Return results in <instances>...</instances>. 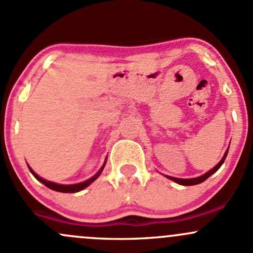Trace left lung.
I'll list each match as a JSON object with an SVG mask.
<instances>
[{"mask_svg":"<svg viewBox=\"0 0 253 253\" xmlns=\"http://www.w3.org/2000/svg\"><path fill=\"white\" fill-rule=\"evenodd\" d=\"M227 154H228V149H227V151H226V154L223 155V157H222V160L220 161V162L217 163V165L215 166V167H213L212 169H210L209 171H208V173H205L204 175H202V176H198V177H193V179H179V177H173V176H167L168 179H170V180H173V181H175L176 184H179V185H184V186H192V185H198V184H201V182H203V181H205V180L208 179V177H209L210 175H212L213 173H215V171H217L218 170V168L221 167L222 165H223V162H224V160H226V157H227Z\"/></svg>","mask_w":253,"mask_h":253,"instance_id":"8db88e82","label":"left lung"}]
</instances>
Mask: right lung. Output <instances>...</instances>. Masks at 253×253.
<instances>
[{"label":"right lung","mask_w":253,"mask_h":253,"mask_svg":"<svg viewBox=\"0 0 253 253\" xmlns=\"http://www.w3.org/2000/svg\"><path fill=\"white\" fill-rule=\"evenodd\" d=\"M105 161H107V160H105ZM104 166H105V162H104V165L102 166V168L99 169V171H98V173L96 174V175H93L92 177H90V179L86 180V181H83V182H80V184H74V185H61V184H56V182L48 181V180L42 179V177H41L40 175H37V174H36L35 171H33L32 169L30 168V167H29V169H30V171H31V173L33 174V176H35L36 179L38 180V181H41L42 184L45 185L46 187L51 188V190H54V191H57V192H63V193H76V192H79V191L84 190V188H85V187H87V186L90 185L91 182L95 181V180L97 179V177L99 176V174L102 173V170H103Z\"/></svg>","instance_id":"right-lung-1"}]
</instances>
